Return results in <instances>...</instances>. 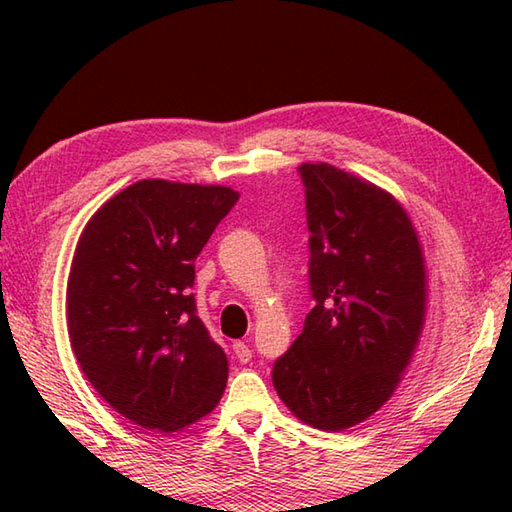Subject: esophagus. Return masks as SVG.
<instances>
[{
  "label": "esophagus",
  "instance_id": "34e87169",
  "mask_svg": "<svg viewBox=\"0 0 512 512\" xmlns=\"http://www.w3.org/2000/svg\"><path fill=\"white\" fill-rule=\"evenodd\" d=\"M233 354L239 363H248L250 358H253V350L244 343V341H237L233 343Z\"/></svg>",
  "mask_w": 512,
  "mask_h": 512
}]
</instances>
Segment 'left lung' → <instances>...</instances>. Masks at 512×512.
Returning <instances> with one entry per match:
<instances>
[{"mask_svg": "<svg viewBox=\"0 0 512 512\" xmlns=\"http://www.w3.org/2000/svg\"><path fill=\"white\" fill-rule=\"evenodd\" d=\"M310 286L303 332L273 365L292 416L345 431L394 396L427 317L416 226L394 195L328 162H303Z\"/></svg>", "mask_w": 512, "mask_h": 512, "instance_id": "left-lung-1", "label": "left lung"}]
</instances>
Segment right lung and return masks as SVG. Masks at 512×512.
Instances as JSON below:
<instances>
[{
    "mask_svg": "<svg viewBox=\"0 0 512 512\" xmlns=\"http://www.w3.org/2000/svg\"><path fill=\"white\" fill-rule=\"evenodd\" d=\"M237 198L224 184L138 180L76 242L65 292L74 356L107 405L138 427L180 431L224 394L228 358L189 288L195 259Z\"/></svg>",
    "mask_w": 512,
    "mask_h": 512,
    "instance_id": "add662e5",
    "label": "right lung"
}]
</instances>
